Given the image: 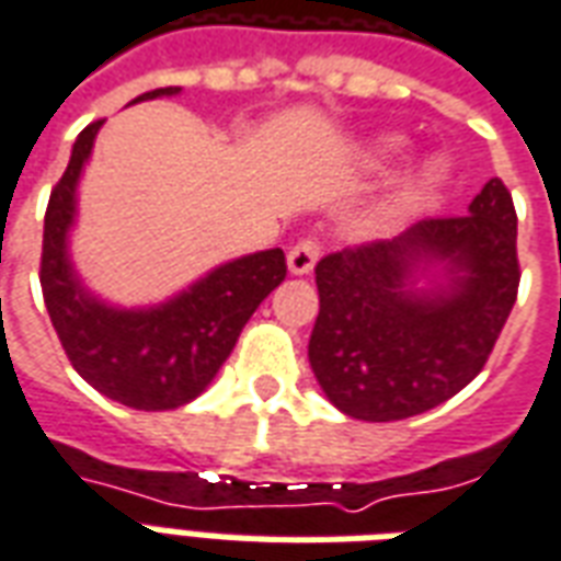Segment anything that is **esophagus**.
<instances>
[{
	"label": "esophagus",
	"mask_w": 561,
	"mask_h": 561,
	"mask_svg": "<svg viewBox=\"0 0 561 561\" xmlns=\"http://www.w3.org/2000/svg\"><path fill=\"white\" fill-rule=\"evenodd\" d=\"M316 261H318L316 240H300V243L288 249V270H291V276H306V273H312Z\"/></svg>",
	"instance_id": "34e87169"
}]
</instances>
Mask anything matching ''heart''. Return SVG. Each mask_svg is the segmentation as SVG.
Listing matches in <instances>:
<instances>
[{"mask_svg":"<svg viewBox=\"0 0 561 561\" xmlns=\"http://www.w3.org/2000/svg\"><path fill=\"white\" fill-rule=\"evenodd\" d=\"M402 147H405V140L397 138V135H388V138L373 140V144L366 147L364 159H366V164L381 168V164H390V161L397 159V156L402 152ZM438 176H442V168H438L435 161H423L421 168H417V171H414L409 180H402V183L397 185V192H393L388 201V209L402 207V204L414 201V197L421 195V192L433 188V185L438 183Z\"/></svg>","mask_w":561,"mask_h":561,"instance_id":"obj_1","label":"heart"}]
</instances>
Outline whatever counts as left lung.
<instances>
[{
  "label": "left lung",
  "instance_id": "obj_1",
  "mask_svg": "<svg viewBox=\"0 0 561 561\" xmlns=\"http://www.w3.org/2000/svg\"><path fill=\"white\" fill-rule=\"evenodd\" d=\"M309 364L342 414L388 423L430 412L486 364L519 285L517 213L493 176L466 216L318 261Z\"/></svg>",
  "mask_w": 561,
  "mask_h": 561
}]
</instances>
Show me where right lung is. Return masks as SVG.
<instances>
[{
  "mask_svg": "<svg viewBox=\"0 0 561 561\" xmlns=\"http://www.w3.org/2000/svg\"><path fill=\"white\" fill-rule=\"evenodd\" d=\"M171 95H180V87L144 92L131 104ZM102 126L92 123L80 131L47 204L44 304L68 360L87 385L128 409L168 412L209 388L245 321L285 279V255L282 249H264L225 261L161 304L119 306L99 297L71 261V231L78 225L80 176Z\"/></svg>",
  "mask_w": 561,
  "mask_h": 561,
  "instance_id": "obj_1",
  "label": "right lung"
}]
</instances>
